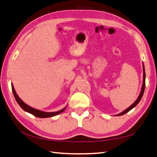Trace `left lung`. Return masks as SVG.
I'll use <instances>...</instances> for the list:
<instances>
[{"label": "left lung", "instance_id": "left-lung-1", "mask_svg": "<svg viewBox=\"0 0 157 157\" xmlns=\"http://www.w3.org/2000/svg\"><path fill=\"white\" fill-rule=\"evenodd\" d=\"M145 81H146V73H145V68H144V65L143 63V83H142V89H141V91H140V94L139 95L138 98H137V100L134 101V103L132 104V105H130V106L127 108V109L124 110V111H123L122 113H121L119 114H118L117 115H115V116H121V115H123L124 114H126L128 112L130 111L134 107H136V105H137V104L139 103L140 101L141 100V99L143 96V94H144V89H145Z\"/></svg>", "mask_w": 157, "mask_h": 157}]
</instances>
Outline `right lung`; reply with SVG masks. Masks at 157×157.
Wrapping results in <instances>:
<instances>
[{"label":"right lung","instance_id":"obj_1","mask_svg":"<svg viewBox=\"0 0 157 157\" xmlns=\"http://www.w3.org/2000/svg\"><path fill=\"white\" fill-rule=\"evenodd\" d=\"M11 87H12V91H13V94L14 95V97L15 98V100L17 101V104L20 105V106L23 109L24 111L27 112L28 113H30L34 116L36 117H39V118H48V117H52L54 116H56V115L59 114L60 113H62V112L65 110L67 106L65 108H63V109L60 110L59 111H56V112H52V113H49V112H44L40 110H37L36 108H34L33 107L30 106L28 104L25 103L24 101L21 100V99L18 96V95L16 94V91L14 89L13 85L11 84Z\"/></svg>","mask_w":157,"mask_h":157}]
</instances>
